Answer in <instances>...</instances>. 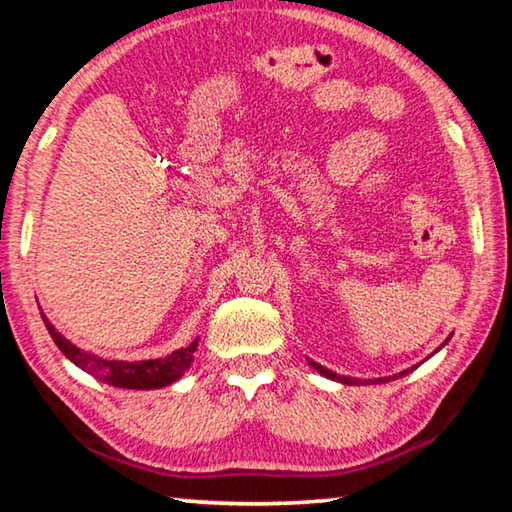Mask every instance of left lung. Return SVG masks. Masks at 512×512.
Masks as SVG:
<instances>
[{"label":"left lung","mask_w":512,"mask_h":512,"mask_svg":"<svg viewBox=\"0 0 512 512\" xmlns=\"http://www.w3.org/2000/svg\"><path fill=\"white\" fill-rule=\"evenodd\" d=\"M449 339H452V336H449ZM447 339V341H449ZM447 341L443 343V345H447ZM443 345H440V348H443ZM438 348V350H440ZM309 361V366L311 368H314L316 372H320V375H323V377H327V379H334V381H341V384H359V379H352V377H341V375H336V372H332V370H327V368H323V366H320V363H316V361H311V359H307ZM413 370V368H411ZM411 370H402L400 372V377H404L406 375V372H411ZM386 379H391V377H379V379H368L366 381V384H381V381H386ZM395 379H397V375H395Z\"/></svg>","instance_id":"8db88e82"}]
</instances>
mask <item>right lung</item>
Returning a JSON list of instances; mask_svg holds the SVG:
<instances>
[{"mask_svg": "<svg viewBox=\"0 0 512 512\" xmlns=\"http://www.w3.org/2000/svg\"><path fill=\"white\" fill-rule=\"evenodd\" d=\"M42 314V311H40ZM45 320V327L49 329L51 339L58 345V350L65 354V357L79 366L81 370L88 372V375L97 377L103 384H110L115 388H133V391H151V388H162L169 386L173 381H178L185 375V370L192 366L194 352L198 348V339L187 345V348H180L176 352L167 354L162 359H149V361H108L101 359L97 354L85 352L76 348L72 341H67L63 334L56 332V327L49 323V318L42 314Z\"/></svg>", "mask_w": 512, "mask_h": 512, "instance_id": "obj_1", "label": "right lung"}]
</instances>
